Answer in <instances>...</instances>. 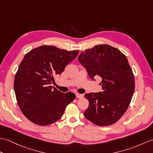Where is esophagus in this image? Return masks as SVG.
<instances>
[{
  "label": "esophagus",
  "instance_id": "34e87169",
  "mask_svg": "<svg viewBox=\"0 0 153 153\" xmlns=\"http://www.w3.org/2000/svg\"><path fill=\"white\" fill-rule=\"evenodd\" d=\"M83 97V95H82V94H79V93H77V94H76V98H77V99L82 98Z\"/></svg>",
  "mask_w": 153,
  "mask_h": 153
}]
</instances>
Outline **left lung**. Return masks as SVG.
Segmentation results:
<instances>
[{"instance_id":"obj_1","label":"left lung","mask_w":153,"mask_h":153,"mask_svg":"<svg viewBox=\"0 0 153 153\" xmlns=\"http://www.w3.org/2000/svg\"><path fill=\"white\" fill-rule=\"evenodd\" d=\"M78 60L91 79L101 77V92L85 95L89 103L84 112L85 118L98 126L118 122L129 107L135 90L134 75L125 54L108 45H98L82 52Z\"/></svg>"}]
</instances>
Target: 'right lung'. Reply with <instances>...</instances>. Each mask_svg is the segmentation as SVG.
<instances>
[{
  "label": "right lung",
  "instance_id": "1",
  "mask_svg": "<svg viewBox=\"0 0 153 153\" xmlns=\"http://www.w3.org/2000/svg\"><path fill=\"white\" fill-rule=\"evenodd\" d=\"M78 53L43 45L25 55L15 75L14 89L19 108L30 122L42 126L52 124L76 98L74 93H62L51 84Z\"/></svg>",
  "mask_w": 153,
  "mask_h": 153
}]
</instances>
